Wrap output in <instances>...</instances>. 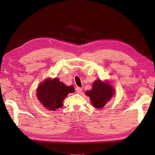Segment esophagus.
Returning a JSON list of instances; mask_svg holds the SVG:
<instances>
[{"mask_svg":"<svg viewBox=\"0 0 155 155\" xmlns=\"http://www.w3.org/2000/svg\"><path fill=\"white\" fill-rule=\"evenodd\" d=\"M75 90L77 91V93H80L81 91H82V89L81 87H76V88H75Z\"/></svg>","mask_w":155,"mask_h":155,"instance_id":"34e87169","label":"esophagus"}]
</instances>
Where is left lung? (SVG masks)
Segmentation results:
<instances>
[{
    "mask_svg": "<svg viewBox=\"0 0 155 155\" xmlns=\"http://www.w3.org/2000/svg\"><path fill=\"white\" fill-rule=\"evenodd\" d=\"M114 93V87L108 82L97 80L94 82L92 89L86 91V94L90 97L95 108H102L111 99Z\"/></svg>",
    "mask_w": 155,
    "mask_h": 155,
    "instance_id": "8db88e82",
    "label": "left lung"
}]
</instances>
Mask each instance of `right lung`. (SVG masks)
Instances as JSON below:
<instances>
[{
    "mask_svg": "<svg viewBox=\"0 0 155 155\" xmlns=\"http://www.w3.org/2000/svg\"><path fill=\"white\" fill-rule=\"evenodd\" d=\"M74 91L73 86H65L58 78H47L38 87L36 95L44 107L54 111L62 107L64 99Z\"/></svg>",
    "mask_w": 155,
    "mask_h": 155,
    "instance_id": "obj_1",
    "label": "right lung"
}]
</instances>
